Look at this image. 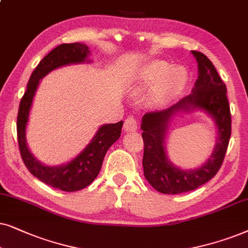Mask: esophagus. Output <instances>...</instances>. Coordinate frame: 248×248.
Here are the masks:
<instances>
[{
  "label": "esophagus",
  "instance_id": "34e87169",
  "mask_svg": "<svg viewBox=\"0 0 248 248\" xmlns=\"http://www.w3.org/2000/svg\"><path fill=\"white\" fill-rule=\"evenodd\" d=\"M137 128H138V124H137V120L135 118L129 117L124 120V129L126 131H135V130H137Z\"/></svg>",
  "mask_w": 248,
  "mask_h": 248
}]
</instances>
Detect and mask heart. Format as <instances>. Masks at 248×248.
I'll use <instances>...</instances> for the list:
<instances>
[{
  "instance_id": "obj_1",
  "label": "heart",
  "mask_w": 248,
  "mask_h": 248,
  "mask_svg": "<svg viewBox=\"0 0 248 248\" xmlns=\"http://www.w3.org/2000/svg\"><path fill=\"white\" fill-rule=\"evenodd\" d=\"M188 80V71L185 67H172L167 61L154 60L143 65L137 71L135 84L137 90L143 91L155 84L152 102L164 103L179 94Z\"/></svg>"
}]
</instances>
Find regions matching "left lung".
Here are the masks:
<instances>
[{
	"instance_id": "left-lung-1",
	"label": "left lung",
	"mask_w": 248,
	"mask_h": 248,
	"mask_svg": "<svg viewBox=\"0 0 248 248\" xmlns=\"http://www.w3.org/2000/svg\"><path fill=\"white\" fill-rule=\"evenodd\" d=\"M197 61L199 77L189 95L162 111L147 112L141 119L144 140V176L154 189L162 194H180L196 189L216 176L223 162L230 135L232 114L227 87L206 55L191 51ZM202 109L212 117L218 128L216 147L209 160L195 170L173 166L166 155L164 140L169 121L179 111Z\"/></svg>"
}]
</instances>
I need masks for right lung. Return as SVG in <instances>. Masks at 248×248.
Masks as SVG:
<instances>
[{
  "instance_id": "obj_1",
  "label": "right lung",
  "mask_w": 248,
  "mask_h": 248,
  "mask_svg": "<svg viewBox=\"0 0 248 248\" xmlns=\"http://www.w3.org/2000/svg\"><path fill=\"white\" fill-rule=\"evenodd\" d=\"M90 53L88 46L81 43L61 44L52 49L44 59H42V61L32 71L27 85V91L25 92L19 105L18 118H16L19 150L25 166L32 176L38 178L43 183L63 191L80 190L93 183L100 173L107 151L120 137L124 121L101 126L91 143L77 156L72 158L70 162L58 167L45 166L31 154L26 141V127H27L32 100L41 79L45 77L48 72L63 65L91 62L87 59Z\"/></svg>"
}]
</instances>
